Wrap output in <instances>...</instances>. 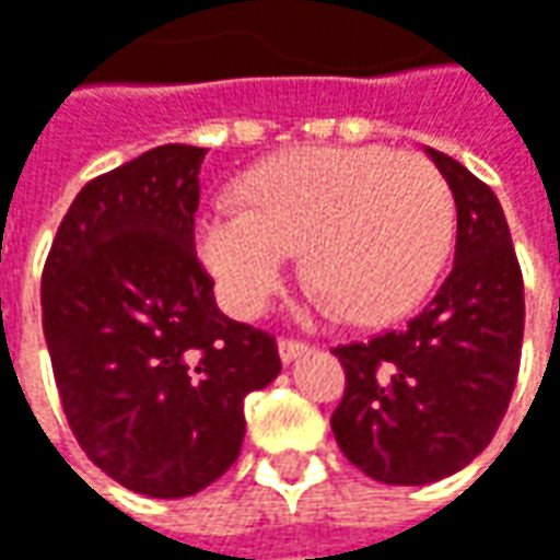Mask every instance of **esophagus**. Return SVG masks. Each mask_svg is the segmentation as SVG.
<instances>
[{"instance_id":"1","label":"esophagus","mask_w":560,"mask_h":560,"mask_svg":"<svg viewBox=\"0 0 560 560\" xmlns=\"http://www.w3.org/2000/svg\"><path fill=\"white\" fill-rule=\"evenodd\" d=\"M308 349H312V346H308V342H299V339H280V342H277V352H280V361H283V364H290V361H295L299 355H305Z\"/></svg>"}]
</instances>
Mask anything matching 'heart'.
<instances>
[{
	"mask_svg": "<svg viewBox=\"0 0 560 560\" xmlns=\"http://www.w3.org/2000/svg\"><path fill=\"white\" fill-rule=\"evenodd\" d=\"M243 199L208 202L192 226L196 255L236 317L265 312L302 246L320 308L393 320L423 302L452 248L445 177L386 145L295 149L248 171Z\"/></svg>",
	"mask_w": 560,
	"mask_h": 560,
	"instance_id": "1",
	"label": "heart"
}]
</instances>
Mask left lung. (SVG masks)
<instances>
[{
  "mask_svg": "<svg viewBox=\"0 0 560 560\" xmlns=\"http://www.w3.org/2000/svg\"><path fill=\"white\" fill-rule=\"evenodd\" d=\"M458 208L455 265L401 330L339 346L346 396L330 418L342 455L389 486L452 477L505 418L524 342V277L495 192L427 149Z\"/></svg>",
  "mask_w": 560,
  "mask_h": 560,
  "instance_id": "8db88e82",
  "label": "left lung"
}]
</instances>
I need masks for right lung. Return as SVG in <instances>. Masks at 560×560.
Returning <instances> with one entry per match:
<instances>
[{
  "label": "right lung",
  "instance_id": "right-lung-1",
  "mask_svg": "<svg viewBox=\"0 0 560 560\" xmlns=\"http://www.w3.org/2000/svg\"><path fill=\"white\" fill-rule=\"evenodd\" d=\"M205 149L171 142L83 186L43 270V334L80 448L120 486L184 499L240 458L248 393L280 374L196 261Z\"/></svg>",
  "mask_w": 560,
  "mask_h": 560
}]
</instances>
